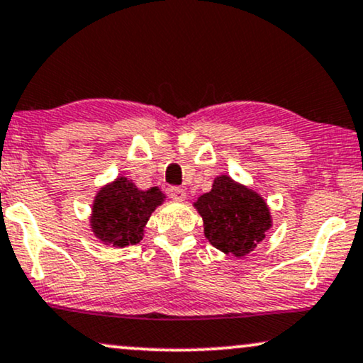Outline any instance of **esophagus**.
<instances>
[{
  "label": "esophagus",
  "instance_id": "34e87169",
  "mask_svg": "<svg viewBox=\"0 0 363 363\" xmlns=\"http://www.w3.org/2000/svg\"><path fill=\"white\" fill-rule=\"evenodd\" d=\"M169 196L172 197L174 201H186V197H187V194H186V191L182 189V187H171V189H169Z\"/></svg>",
  "mask_w": 363,
  "mask_h": 363
}]
</instances>
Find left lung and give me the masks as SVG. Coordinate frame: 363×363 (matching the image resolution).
I'll return each instance as SVG.
<instances>
[{
  "mask_svg": "<svg viewBox=\"0 0 363 363\" xmlns=\"http://www.w3.org/2000/svg\"><path fill=\"white\" fill-rule=\"evenodd\" d=\"M207 240L224 254L244 257L257 247L272 227L264 197L234 179L217 176L212 189L194 202Z\"/></svg>",
  "mask_w": 363,
  "mask_h": 363,
  "instance_id": "1",
  "label": "left lung"
}]
</instances>
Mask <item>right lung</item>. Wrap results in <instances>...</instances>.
<instances>
[{
  "label": "right lung",
  "instance_id": "1",
  "mask_svg": "<svg viewBox=\"0 0 363 363\" xmlns=\"http://www.w3.org/2000/svg\"><path fill=\"white\" fill-rule=\"evenodd\" d=\"M166 199L159 187L141 191L119 176L101 187L91 209V230L101 242L111 247H128L143 240L144 227L156 207Z\"/></svg>",
  "mask_w": 363,
  "mask_h": 363
}]
</instances>
